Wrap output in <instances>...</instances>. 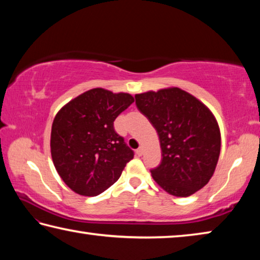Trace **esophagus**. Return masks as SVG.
Here are the masks:
<instances>
[{"label": "esophagus", "instance_id": "obj_1", "mask_svg": "<svg viewBox=\"0 0 260 260\" xmlns=\"http://www.w3.org/2000/svg\"><path fill=\"white\" fill-rule=\"evenodd\" d=\"M136 153H137L138 156H142L143 154H144V148H143V147H139V148L137 149V151H136Z\"/></svg>", "mask_w": 260, "mask_h": 260}]
</instances>
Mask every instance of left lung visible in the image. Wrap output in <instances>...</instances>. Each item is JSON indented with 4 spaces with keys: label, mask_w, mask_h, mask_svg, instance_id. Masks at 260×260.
<instances>
[{
    "label": "left lung",
    "mask_w": 260,
    "mask_h": 260,
    "mask_svg": "<svg viewBox=\"0 0 260 260\" xmlns=\"http://www.w3.org/2000/svg\"><path fill=\"white\" fill-rule=\"evenodd\" d=\"M136 106L155 127L162 160L151 169L154 180L175 197L206 186L220 153V131L209 108L179 88L136 94Z\"/></svg>",
    "instance_id": "8db88e82"
}]
</instances>
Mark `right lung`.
Listing matches in <instances>:
<instances>
[{
    "instance_id": "1",
    "label": "right lung",
    "mask_w": 260,
    "mask_h": 260,
    "mask_svg": "<svg viewBox=\"0 0 260 260\" xmlns=\"http://www.w3.org/2000/svg\"><path fill=\"white\" fill-rule=\"evenodd\" d=\"M134 102L129 93L97 88L58 112L51 129V156L59 176L75 193H103L134 158L133 149L114 129L115 118Z\"/></svg>"
}]
</instances>
